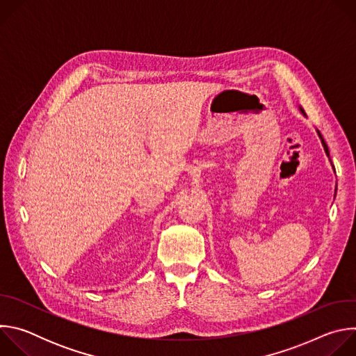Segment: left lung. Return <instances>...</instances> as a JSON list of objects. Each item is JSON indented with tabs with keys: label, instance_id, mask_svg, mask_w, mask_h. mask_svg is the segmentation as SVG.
Returning <instances> with one entry per match:
<instances>
[{
	"label": "left lung",
	"instance_id": "obj_1",
	"mask_svg": "<svg viewBox=\"0 0 356 356\" xmlns=\"http://www.w3.org/2000/svg\"><path fill=\"white\" fill-rule=\"evenodd\" d=\"M298 110H300V113L306 117V113H304V110L301 108V106H298ZM317 131V135H318V138H320V140H321V145H323V147H324V152H325V155L328 156V159H330V150H328V146H327V143H325V140H324V138L321 136V134H320V131L318 129H316ZM330 162H331V159H330ZM331 166H332V170L335 172V169H334V165L331 163ZM335 194H337V186H335ZM335 194H334V197H335Z\"/></svg>",
	"mask_w": 356,
	"mask_h": 356
}]
</instances>
